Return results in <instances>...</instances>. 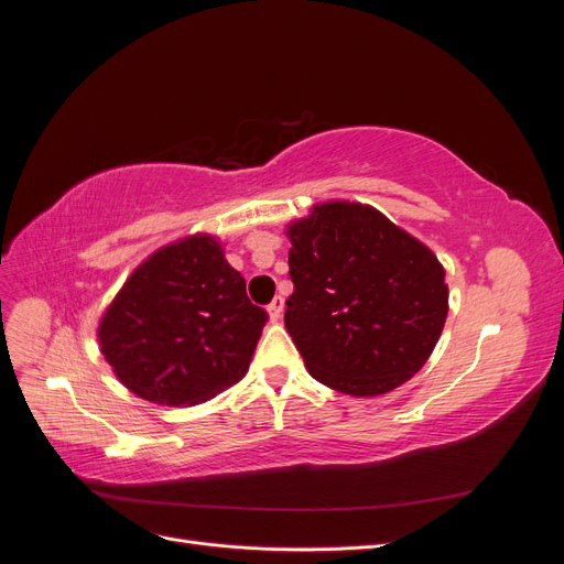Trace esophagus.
<instances>
[{
	"label": "esophagus",
	"mask_w": 564,
	"mask_h": 564,
	"mask_svg": "<svg viewBox=\"0 0 564 564\" xmlns=\"http://www.w3.org/2000/svg\"><path fill=\"white\" fill-rule=\"evenodd\" d=\"M282 311H284V299L282 296H275L270 301V305H268V317H270V322H278L280 317H282Z\"/></svg>",
	"instance_id": "34e87169"
}]
</instances>
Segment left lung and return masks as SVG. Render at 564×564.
I'll list each match as a JSON object with an SVG mask.
<instances>
[{
	"label": "left lung",
	"mask_w": 564,
	"mask_h": 564,
	"mask_svg": "<svg viewBox=\"0 0 564 564\" xmlns=\"http://www.w3.org/2000/svg\"><path fill=\"white\" fill-rule=\"evenodd\" d=\"M284 327L332 390L377 398L429 362L449 311L445 268L414 235L362 202L329 199L286 226Z\"/></svg>",
	"instance_id": "left-lung-1"
}]
</instances>
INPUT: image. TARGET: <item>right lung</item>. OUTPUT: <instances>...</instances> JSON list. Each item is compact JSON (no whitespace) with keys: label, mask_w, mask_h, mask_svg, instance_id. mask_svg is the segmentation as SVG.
<instances>
[{"label":"right lung","mask_w":564,"mask_h":564,"mask_svg":"<svg viewBox=\"0 0 564 564\" xmlns=\"http://www.w3.org/2000/svg\"><path fill=\"white\" fill-rule=\"evenodd\" d=\"M268 315L216 235L195 232L135 265L98 322V348L141 400L193 406L240 381Z\"/></svg>","instance_id":"add662e5"}]
</instances>
